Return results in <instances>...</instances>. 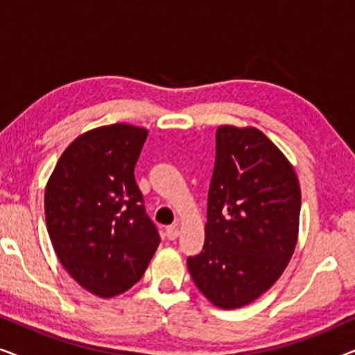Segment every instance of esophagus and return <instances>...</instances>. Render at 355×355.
I'll return each mask as SVG.
<instances>
[{
	"label": "esophagus",
	"instance_id": "1",
	"mask_svg": "<svg viewBox=\"0 0 355 355\" xmlns=\"http://www.w3.org/2000/svg\"><path fill=\"white\" fill-rule=\"evenodd\" d=\"M178 236H179V227L178 226H168L166 227V237L169 241L178 239Z\"/></svg>",
	"mask_w": 355,
	"mask_h": 355
}]
</instances>
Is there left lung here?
Wrapping results in <instances>:
<instances>
[{"label":"left lung","instance_id":"1","mask_svg":"<svg viewBox=\"0 0 355 355\" xmlns=\"http://www.w3.org/2000/svg\"><path fill=\"white\" fill-rule=\"evenodd\" d=\"M300 198L294 166L260 129H216L205 244L187 259L213 305L244 307L278 281L297 244Z\"/></svg>","mask_w":355,"mask_h":355}]
</instances>
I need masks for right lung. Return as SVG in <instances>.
<instances>
[{"label": "right lung", "mask_w": 355, "mask_h": 355, "mask_svg": "<svg viewBox=\"0 0 355 355\" xmlns=\"http://www.w3.org/2000/svg\"><path fill=\"white\" fill-rule=\"evenodd\" d=\"M148 130L116 123L72 140L45 187V218L64 270L110 299L142 278L159 236L144 208L134 168Z\"/></svg>", "instance_id": "1"}]
</instances>
